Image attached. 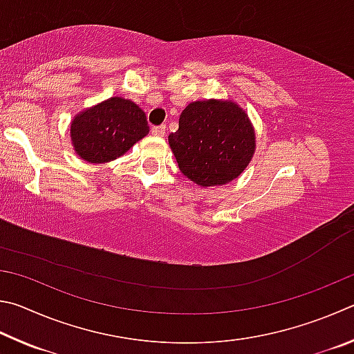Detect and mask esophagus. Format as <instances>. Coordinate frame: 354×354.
<instances>
[{"mask_svg": "<svg viewBox=\"0 0 354 354\" xmlns=\"http://www.w3.org/2000/svg\"><path fill=\"white\" fill-rule=\"evenodd\" d=\"M151 132L155 136H165L166 135V126H155V127H152Z\"/></svg>", "mask_w": 354, "mask_h": 354, "instance_id": "esophagus-1", "label": "esophagus"}]
</instances>
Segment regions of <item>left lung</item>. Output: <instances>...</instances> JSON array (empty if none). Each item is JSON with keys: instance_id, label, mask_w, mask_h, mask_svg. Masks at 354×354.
Returning a JSON list of instances; mask_svg holds the SVG:
<instances>
[{"instance_id": "1", "label": "left lung", "mask_w": 354, "mask_h": 354, "mask_svg": "<svg viewBox=\"0 0 354 354\" xmlns=\"http://www.w3.org/2000/svg\"><path fill=\"white\" fill-rule=\"evenodd\" d=\"M178 169L203 188L238 178L257 149L255 127L233 99H203L187 105L178 130L167 136Z\"/></svg>"}]
</instances>
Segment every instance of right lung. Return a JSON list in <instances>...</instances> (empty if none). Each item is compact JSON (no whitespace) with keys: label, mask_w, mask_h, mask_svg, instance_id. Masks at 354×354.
I'll list each match as a JSON object with an SVG mask.
<instances>
[{"label":"right lung","mask_w":354,"mask_h":354,"mask_svg":"<svg viewBox=\"0 0 354 354\" xmlns=\"http://www.w3.org/2000/svg\"><path fill=\"white\" fill-rule=\"evenodd\" d=\"M147 133L145 111L133 101L120 96L79 111L70 124L74 152L95 165L122 157Z\"/></svg>","instance_id":"add662e5"}]
</instances>
